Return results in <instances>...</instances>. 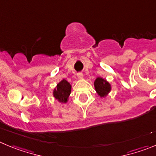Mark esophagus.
<instances>
[{
    "label": "esophagus",
    "mask_w": 156,
    "mask_h": 156,
    "mask_svg": "<svg viewBox=\"0 0 156 156\" xmlns=\"http://www.w3.org/2000/svg\"><path fill=\"white\" fill-rule=\"evenodd\" d=\"M78 75V78H81H81H83V76H84L82 73H78V75Z\"/></svg>",
    "instance_id": "34e87169"
}]
</instances>
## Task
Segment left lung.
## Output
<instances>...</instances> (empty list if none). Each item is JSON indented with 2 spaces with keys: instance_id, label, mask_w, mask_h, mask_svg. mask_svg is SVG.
Returning <instances> with one entry per match:
<instances>
[{
  "instance_id": "1",
  "label": "left lung",
  "mask_w": 156,
  "mask_h": 156,
  "mask_svg": "<svg viewBox=\"0 0 156 156\" xmlns=\"http://www.w3.org/2000/svg\"><path fill=\"white\" fill-rule=\"evenodd\" d=\"M94 88L101 97H105L111 90L109 83L101 78H97L94 81Z\"/></svg>"
}]
</instances>
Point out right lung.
Here are the masks:
<instances>
[{"mask_svg":"<svg viewBox=\"0 0 156 156\" xmlns=\"http://www.w3.org/2000/svg\"><path fill=\"white\" fill-rule=\"evenodd\" d=\"M71 85L66 80H62L58 84L56 89L54 90V97L61 102H67L71 93Z\"/></svg>","mask_w":156,"mask_h":156,"instance_id":"right-lung-1","label":"right lung"}]
</instances>
